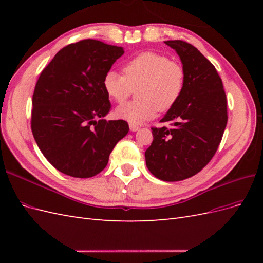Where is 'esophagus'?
Returning a JSON list of instances; mask_svg holds the SVG:
<instances>
[{"label":"esophagus","instance_id":"34e87169","mask_svg":"<svg viewBox=\"0 0 263 263\" xmlns=\"http://www.w3.org/2000/svg\"><path fill=\"white\" fill-rule=\"evenodd\" d=\"M129 129H130V132H137L139 129V126L135 125V124H129Z\"/></svg>","mask_w":263,"mask_h":263}]
</instances>
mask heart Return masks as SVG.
<instances>
[{"mask_svg":"<svg viewBox=\"0 0 263 263\" xmlns=\"http://www.w3.org/2000/svg\"><path fill=\"white\" fill-rule=\"evenodd\" d=\"M124 76L109 70L103 78L107 97L124 103L138 87L137 101L126 103L115 110L117 118L130 124H141L154 118L158 110L168 112L180 100L185 85V70L181 63L163 54L146 51L124 66Z\"/></svg>","mask_w":263,"mask_h":263,"instance_id":"heart-1","label":"heart"}]
</instances>
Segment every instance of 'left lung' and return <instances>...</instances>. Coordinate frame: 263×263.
I'll return each instance as SVG.
<instances>
[{"label": "left lung", "mask_w": 263, "mask_h": 263, "mask_svg": "<svg viewBox=\"0 0 263 263\" xmlns=\"http://www.w3.org/2000/svg\"><path fill=\"white\" fill-rule=\"evenodd\" d=\"M164 43L181 59L185 85L160 121L171 128H151L154 140L145 158L156 178L176 182L195 176L216 153L227 125V99L216 69L197 48L182 41Z\"/></svg>", "instance_id": "1"}]
</instances>
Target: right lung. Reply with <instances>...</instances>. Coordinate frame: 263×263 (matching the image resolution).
Listing matches in <instances>:
<instances>
[{
	"label": "right lung",
	"mask_w": 263,
	"mask_h": 263,
	"mask_svg": "<svg viewBox=\"0 0 263 263\" xmlns=\"http://www.w3.org/2000/svg\"><path fill=\"white\" fill-rule=\"evenodd\" d=\"M123 53V47L84 39L59 50L39 76L31 132L47 160L67 176H97L129 130L123 119L103 118L110 110L103 78Z\"/></svg>",
	"instance_id": "obj_1"
}]
</instances>
